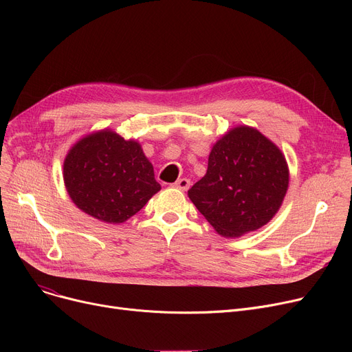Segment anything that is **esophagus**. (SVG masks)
<instances>
[{"label": "esophagus", "instance_id": "obj_1", "mask_svg": "<svg viewBox=\"0 0 352 352\" xmlns=\"http://www.w3.org/2000/svg\"><path fill=\"white\" fill-rule=\"evenodd\" d=\"M190 186H191V182L187 178H179L177 182L173 184L174 188H178V190H182V191H187L190 188Z\"/></svg>", "mask_w": 352, "mask_h": 352}]
</instances>
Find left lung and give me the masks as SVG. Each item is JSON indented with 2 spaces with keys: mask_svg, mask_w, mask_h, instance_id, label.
Instances as JSON below:
<instances>
[{
  "mask_svg": "<svg viewBox=\"0 0 352 352\" xmlns=\"http://www.w3.org/2000/svg\"><path fill=\"white\" fill-rule=\"evenodd\" d=\"M288 182L280 148L258 129L239 125L214 144L207 174L188 190V197L219 235L234 238L270 223Z\"/></svg>",
  "mask_w": 352,
  "mask_h": 352,
  "instance_id": "1",
  "label": "left lung"
}]
</instances>
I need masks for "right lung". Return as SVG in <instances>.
<instances>
[{"label":"right lung","instance_id":"1","mask_svg":"<svg viewBox=\"0 0 352 352\" xmlns=\"http://www.w3.org/2000/svg\"><path fill=\"white\" fill-rule=\"evenodd\" d=\"M63 175L74 204L107 224L124 223L161 190L140 142L126 141L111 129L74 144Z\"/></svg>","mask_w":352,"mask_h":352}]
</instances>
